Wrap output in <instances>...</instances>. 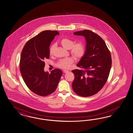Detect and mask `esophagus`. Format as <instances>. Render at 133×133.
I'll list each match as a JSON object with an SVG mask.
<instances>
[{"label":"esophagus","mask_w":133,"mask_h":133,"mask_svg":"<svg viewBox=\"0 0 133 133\" xmlns=\"http://www.w3.org/2000/svg\"><path fill=\"white\" fill-rule=\"evenodd\" d=\"M63 72H64V73H67V72H69L68 70H63Z\"/></svg>","instance_id":"esophagus-1"}]
</instances>
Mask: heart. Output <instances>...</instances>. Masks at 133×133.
<instances>
[{
    "instance_id": "obj_1",
    "label": "heart",
    "mask_w": 133,
    "mask_h": 133,
    "mask_svg": "<svg viewBox=\"0 0 133 133\" xmlns=\"http://www.w3.org/2000/svg\"><path fill=\"white\" fill-rule=\"evenodd\" d=\"M61 45L65 49L70 50V52L72 56L77 59H80L84 55L85 52V48L84 45L81 43H77L74 44L73 40L68 38H64L61 41ZM56 47V45L52 44L50 48L49 52L50 55H52ZM74 62V59L72 57H67L61 59L58 61L57 63V66L63 69H68L71 66Z\"/></svg>"
}]
</instances>
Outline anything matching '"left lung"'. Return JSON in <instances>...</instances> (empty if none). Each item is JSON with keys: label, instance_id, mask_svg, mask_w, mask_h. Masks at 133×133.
<instances>
[{"label": "left lung", "instance_id": "left-lung-1", "mask_svg": "<svg viewBox=\"0 0 133 133\" xmlns=\"http://www.w3.org/2000/svg\"><path fill=\"white\" fill-rule=\"evenodd\" d=\"M84 36L86 42L84 55L77 64L81 69L72 70L74 91L81 97L92 96L103 88L108 79L112 66L110 52L104 41L88 30L74 32Z\"/></svg>", "mask_w": 133, "mask_h": 133}]
</instances>
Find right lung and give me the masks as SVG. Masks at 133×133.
Wrapping results in <instances>:
<instances>
[{
  "label": "right lung",
  "mask_w": 133,
  "mask_h": 133,
  "mask_svg": "<svg viewBox=\"0 0 133 133\" xmlns=\"http://www.w3.org/2000/svg\"><path fill=\"white\" fill-rule=\"evenodd\" d=\"M56 35H59L57 31L40 32L27 41L21 54L19 66L23 81L31 91L40 96L53 93L62 74L59 69L50 74L44 71V61L50 57V45Z\"/></svg>",
  "instance_id": "obj_1"
}]
</instances>
